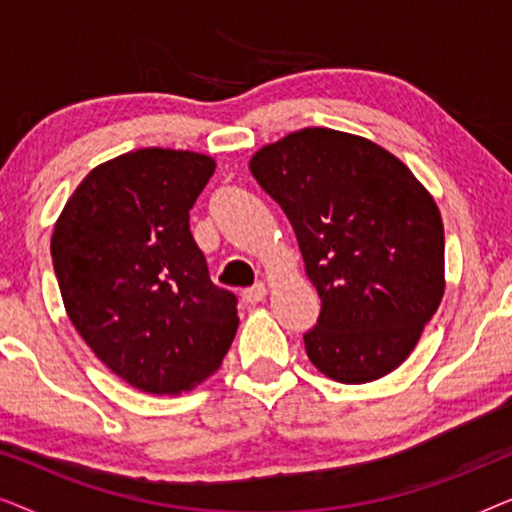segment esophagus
<instances>
[{"mask_svg": "<svg viewBox=\"0 0 512 512\" xmlns=\"http://www.w3.org/2000/svg\"><path fill=\"white\" fill-rule=\"evenodd\" d=\"M265 296H268V286L261 282V284H254V286H251V289L244 291L242 293V300L247 305H256V303H261Z\"/></svg>", "mask_w": 512, "mask_h": 512, "instance_id": "1", "label": "esophagus"}]
</instances>
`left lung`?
Returning <instances> with one entry per match:
<instances>
[{"label": "left lung", "mask_w": 512, "mask_h": 512, "mask_svg": "<svg viewBox=\"0 0 512 512\" xmlns=\"http://www.w3.org/2000/svg\"><path fill=\"white\" fill-rule=\"evenodd\" d=\"M298 237L321 298L303 335L314 368L342 384L408 359L445 293L440 209L410 167L366 137L303 128L249 160Z\"/></svg>", "instance_id": "left-lung-1"}]
</instances>
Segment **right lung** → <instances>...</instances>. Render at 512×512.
Masks as SVG:
<instances>
[{
  "mask_svg": "<svg viewBox=\"0 0 512 512\" xmlns=\"http://www.w3.org/2000/svg\"><path fill=\"white\" fill-rule=\"evenodd\" d=\"M216 160L149 146L88 172L51 237L67 317L130 387L191 391L219 370L237 333V298L212 284L188 209Z\"/></svg>",
  "mask_w": 512,
  "mask_h": 512,
  "instance_id": "right-lung-1",
  "label": "right lung"
}]
</instances>
